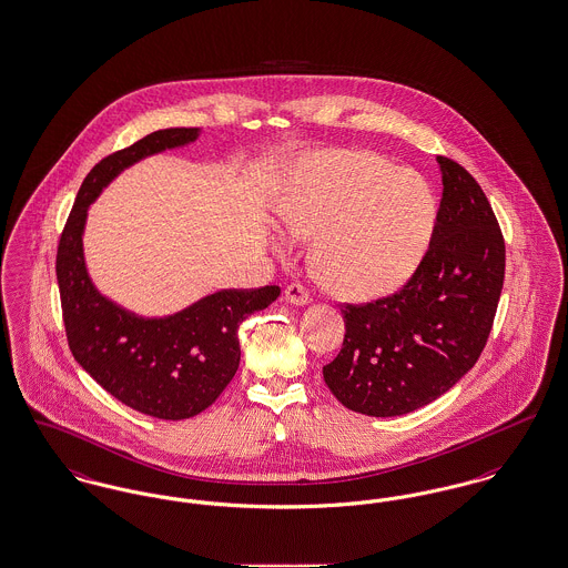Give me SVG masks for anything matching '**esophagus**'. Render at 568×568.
Segmentation results:
<instances>
[{"label": "esophagus", "mask_w": 568, "mask_h": 568, "mask_svg": "<svg viewBox=\"0 0 568 568\" xmlns=\"http://www.w3.org/2000/svg\"><path fill=\"white\" fill-rule=\"evenodd\" d=\"M285 300L290 302V304H296V306H304V304H308V292H306V287L302 285V283H290L287 287H285Z\"/></svg>", "instance_id": "esophagus-1"}]
</instances>
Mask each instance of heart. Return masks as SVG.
I'll list each match as a JSON object with an SVG mask.
<instances>
[{
	"instance_id": "b5f03b06",
	"label": "heart",
	"mask_w": 568,
	"mask_h": 568,
	"mask_svg": "<svg viewBox=\"0 0 568 568\" xmlns=\"http://www.w3.org/2000/svg\"><path fill=\"white\" fill-rule=\"evenodd\" d=\"M285 227L317 236L311 266L325 290L353 300L396 292L433 241L428 183L371 151H325L300 163L281 206Z\"/></svg>"
}]
</instances>
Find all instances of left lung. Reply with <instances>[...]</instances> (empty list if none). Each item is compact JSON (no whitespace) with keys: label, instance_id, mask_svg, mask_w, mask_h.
I'll use <instances>...</instances> for the list:
<instances>
[{"label":"left lung","instance_id":"1","mask_svg":"<svg viewBox=\"0 0 568 568\" xmlns=\"http://www.w3.org/2000/svg\"><path fill=\"white\" fill-rule=\"evenodd\" d=\"M443 197L433 241L400 292L345 304V341L324 366L338 403L371 417L430 405L486 347L505 281V239L479 183L438 155Z\"/></svg>","mask_w":568,"mask_h":568}]
</instances>
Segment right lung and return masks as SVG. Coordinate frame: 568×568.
Wrapping results in <instances>:
<instances>
[{"mask_svg":"<svg viewBox=\"0 0 568 568\" xmlns=\"http://www.w3.org/2000/svg\"><path fill=\"white\" fill-rule=\"evenodd\" d=\"M197 135L200 128L160 130L95 163L57 246L54 271L74 359L110 396L158 419H187L215 403L241 364L239 327L281 294L276 285L221 290L176 315L144 320L93 287L82 257L89 204L121 170Z\"/></svg>","mask_w":568,"mask_h":568,"instance_id":"obj_1","label":"right lung"}]
</instances>
